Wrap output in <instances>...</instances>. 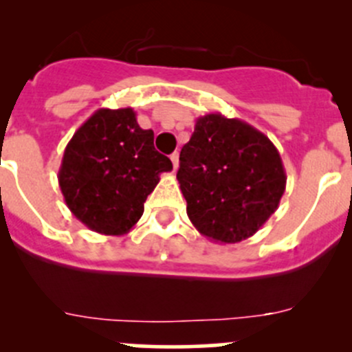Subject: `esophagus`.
Returning a JSON list of instances; mask_svg holds the SVG:
<instances>
[{"label":"esophagus","instance_id":"obj_1","mask_svg":"<svg viewBox=\"0 0 352 352\" xmlns=\"http://www.w3.org/2000/svg\"><path fill=\"white\" fill-rule=\"evenodd\" d=\"M170 160H172V163H173V170H177L179 168V153H172L170 155Z\"/></svg>","mask_w":352,"mask_h":352}]
</instances>
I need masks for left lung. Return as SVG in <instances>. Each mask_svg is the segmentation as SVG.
I'll return each instance as SVG.
<instances>
[{
    "instance_id": "obj_1",
    "label": "left lung",
    "mask_w": 352,
    "mask_h": 352,
    "mask_svg": "<svg viewBox=\"0 0 352 352\" xmlns=\"http://www.w3.org/2000/svg\"><path fill=\"white\" fill-rule=\"evenodd\" d=\"M197 232L239 243L274 214L286 189L279 151L265 134L221 113L199 117L177 172Z\"/></svg>"
}]
</instances>
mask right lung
<instances>
[{"label": "right lung", "instance_id": "1", "mask_svg": "<svg viewBox=\"0 0 352 352\" xmlns=\"http://www.w3.org/2000/svg\"><path fill=\"white\" fill-rule=\"evenodd\" d=\"M153 140L131 107L98 109L81 124L58 179L66 206L83 225L102 235H124L140 221L160 173L172 170Z\"/></svg>", "mask_w": 352, "mask_h": 352}]
</instances>
